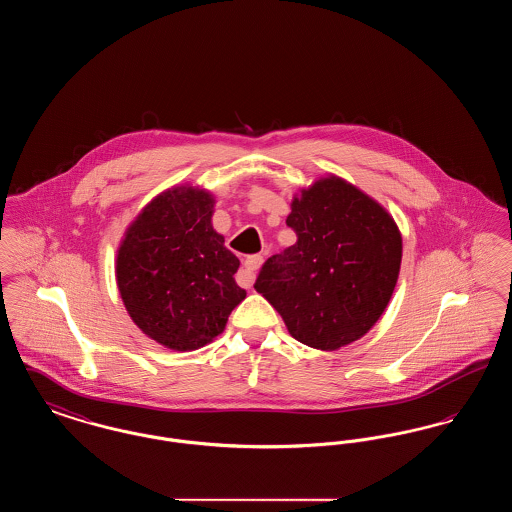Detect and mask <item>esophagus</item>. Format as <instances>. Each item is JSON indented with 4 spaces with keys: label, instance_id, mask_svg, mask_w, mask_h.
Listing matches in <instances>:
<instances>
[{
    "label": "esophagus",
    "instance_id": "obj_1",
    "mask_svg": "<svg viewBox=\"0 0 512 512\" xmlns=\"http://www.w3.org/2000/svg\"><path fill=\"white\" fill-rule=\"evenodd\" d=\"M263 265L261 255H249L244 261V270L238 274V284L244 288H251L255 280V272Z\"/></svg>",
    "mask_w": 512,
    "mask_h": 512
}]
</instances>
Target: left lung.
<instances>
[{
    "label": "left lung",
    "mask_w": 512,
    "mask_h": 512,
    "mask_svg": "<svg viewBox=\"0 0 512 512\" xmlns=\"http://www.w3.org/2000/svg\"><path fill=\"white\" fill-rule=\"evenodd\" d=\"M286 224L297 242L267 259L255 290L309 347L334 351L363 338L397 284L403 240L395 220L330 174L293 197Z\"/></svg>",
    "instance_id": "left-lung-1"
}]
</instances>
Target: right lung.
<instances>
[{"label":"right lung","mask_w":512,"mask_h":512,"mask_svg":"<svg viewBox=\"0 0 512 512\" xmlns=\"http://www.w3.org/2000/svg\"><path fill=\"white\" fill-rule=\"evenodd\" d=\"M215 197L178 186L149 201L117 251V286L147 338L194 351L222 334L245 299L234 274L238 257L213 228Z\"/></svg>","instance_id":"obj_1"}]
</instances>
